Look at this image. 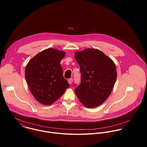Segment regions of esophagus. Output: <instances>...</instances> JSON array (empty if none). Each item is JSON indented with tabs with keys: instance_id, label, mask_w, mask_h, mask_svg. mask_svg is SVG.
I'll list each match as a JSON object with an SVG mask.
<instances>
[{
	"instance_id": "34e87169",
	"label": "esophagus",
	"mask_w": 147,
	"mask_h": 147,
	"mask_svg": "<svg viewBox=\"0 0 147 147\" xmlns=\"http://www.w3.org/2000/svg\"><path fill=\"white\" fill-rule=\"evenodd\" d=\"M67 81H68V83H69V84H71V83H72V82H73V78H70V79H69V80H67Z\"/></svg>"
}]
</instances>
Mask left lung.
<instances>
[{
	"label": "left lung",
	"mask_w": 147,
	"mask_h": 147,
	"mask_svg": "<svg viewBox=\"0 0 147 147\" xmlns=\"http://www.w3.org/2000/svg\"><path fill=\"white\" fill-rule=\"evenodd\" d=\"M81 73V83L74 91L82 104L98 107L109 97L117 78L113 61L99 49H87L75 52Z\"/></svg>",
	"instance_id": "obj_1"
}]
</instances>
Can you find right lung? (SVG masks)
Listing matches in <instances>:
<instances>
[{"mask_svg":"<svg viewBox=\"0 0 147 147\" xmlns=\"http://www.w3.org/2000/svg\"><path fill=\"white\" fill-rule=\"evenodd\" d=\"M64 51L50 48L35 55L25 68V78L34 98L49 105L60 98L69 87L63 77L61 60Z\"/></svg>","mask_w":147,"mask_h":147,"instance_id":"1","label":"right lung"}]
</instances>
